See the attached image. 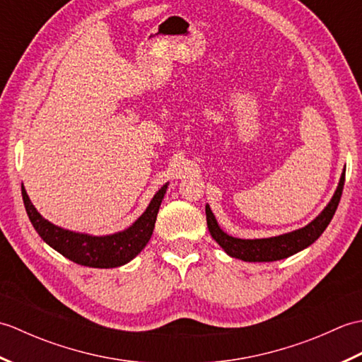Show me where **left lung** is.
I'll use <instances>...</instances> for the list:
<instances>
[{"instance_id":"1","label":"left lung","mask_w":362,"mask_h":362,"mask_svg":"<svg viewBox=\"0 0 362 362\" xmlns=\"http://www.w3.org/2000/svg\"><path fill=\"white\" fill-rule=\"evenodd\" d=\"M345 182V168L341 175L339 185H337L332 201L328 202L322 213L316 219H313L308 226H305L294 232L283 233L272 238H261V240H241L227 235L218 224L216 218L210 209V205H205L206 213V226H209L210 235L222 249L226 250L227 255L232 258H238L249 263H267V261H279L288 258L294 253L303 250L311 245L317 238L324 233V230L328 227L329 221L333 219L337 205H339L342 189Z\"/></svg>"}]
</instances>
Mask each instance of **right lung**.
Masks as SVG:
<instances>
[{"label":"right lung","mask_w":362,"mask_h":362,"mask_svg":"<svg viewBox=\"0 0 362 362\" xmlns=\"http://www.w3.org/2000/svg\"><path fill=\"white\" fill-rule=\"evenodd\" d=\"M168 185L169 183L153 194L148 209L132 226L122 230V232L104 236L71 232V230L54 226L52 222L45 219L37 211L25 187H21V194L29 221L33 222L35 232L49 247L81 266L109 269L119 267L132 261L149 243L153 227H156L160 204L163 201Z\"/></svg>","instance_id":"add662e5"}]
</instances>
